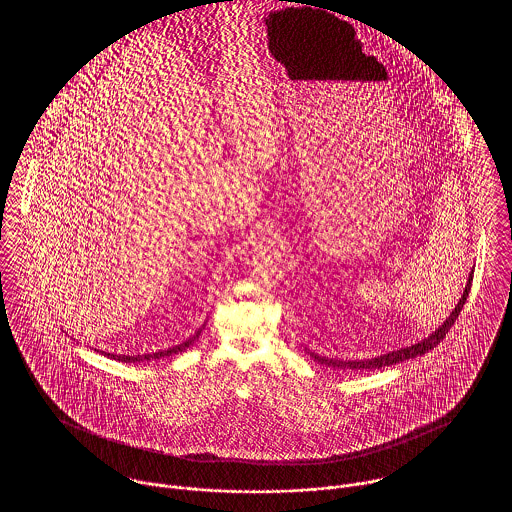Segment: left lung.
Returning <instances> with one entry per match:
<instances>
[{
	"instance_id": "1",
	"label": "left lung",
	"mask_w": 512,
	"mask_h": 512,
	"mask_svg": "<svg viewBox=\"0 0 512 512\" xmlns=\"http://www.w3.org/2000/svg\"><path fill=\"white\" fill-rule=\"evenodd\" d=\"M472 278H474V270L468 274V280H466L463 295H461L459 303L455 305V309L451 311L449 318L439 326L436 332H432L428 338H424V340L418 341V343H414V345L403 347V349H397V351H390V353L380 355V357L363 359V361H338V359H328V357H322V355H317V353H311V351H307V349H305V351H307L315 361H318L320 365L334 366V368H340V370L384 368V366L397 365V363H403V361H407V359H414V357H418V355H424V353H428L430 349H434V347L438 345L439 341H443L445 334L451 330V326L455 324V320H457L459 315H461V309H463L464 303H466V297H468L470 286H472Z\"/></svg>"
}]
</instances>
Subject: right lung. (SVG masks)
<instances>
[{
    "label": "right lung",
    "mask_w": 512,
    "mask_h": 512,
    "mask_svg": "<svg viewBox=\"0 0 512 512\" xmlns=\"http://www.w3.org/2000/svg\"><path fill=\"white\" fill-rule=\"evenodd\" d=\"M201 330H203V326L195 332L194 336H190L188 340L182 341V343H178V345H172L169 349H163V351H155V353H146V355H113V353H105V351H101V355H107V357H111V359H115V361H121V363H144V361H155V359H163V357H171V355H176V353H182V351H186L192 343H194L199 336H201Z\"/></svg>",
    "instance_id": "right-lung-1"
}]
</instances>
